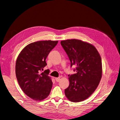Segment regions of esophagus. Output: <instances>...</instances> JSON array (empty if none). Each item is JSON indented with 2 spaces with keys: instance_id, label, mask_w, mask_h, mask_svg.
<instances>
[{
  "instance_id": "obj_1",
  "label": "esophagus",
  "mask_w": 120,
  "mask_h": 120,
  "mask_svg": "<svg viewBox=\"0 0 120 120\" xmlns=\"http://www.w3.org/2000/svg\"><path fill=\"white\" fill-rule=\"evenodd\" d=\"M55 79H56V80L57 82H59V81L60 80V77H59V78H56Z\"/></svg>"
}]
</instances>
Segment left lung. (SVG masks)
Returning <instances> with one entry per match:
<instances>
[{"label": "left lung", "mask_w": 120, "mask_h": 120, "mask_svg": "<svg viewBox=\"0 0 120 120\" xmlns=\"http://www.w3.org/2000/svg\"><path fill=\"white\" fill-rule=\"evenodd\" d=\"M69 57L71 68L75 65L77 73L68 75L69 85L64 90L71 101L78 102L88 98L96 90L102 77L101 57L92 45L79 40L61 41Z\"/></svg>", "instance_id": "obj_1"}]
</instances>
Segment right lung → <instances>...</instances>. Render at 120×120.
I'll list each match as a JSON object with an SVG mask.
<instances>
[{"label": "right lung", "instance_id": "obj_1", "mask_svg": "<svg viewBox=\"0 0 120 120\" xmlns=\"http://www.w3.org/2000/svg\"><path fill=\"white\" fill-rule=\"evenodd\" d=\"M58 41H42L27 45L17 59L15 72L21 90L35 101H41L49 95L52 82L48 69L41 72L46 66V59Z\"/></svg>", "mask_w": 120, "mask_h": 120}]
</instances>
